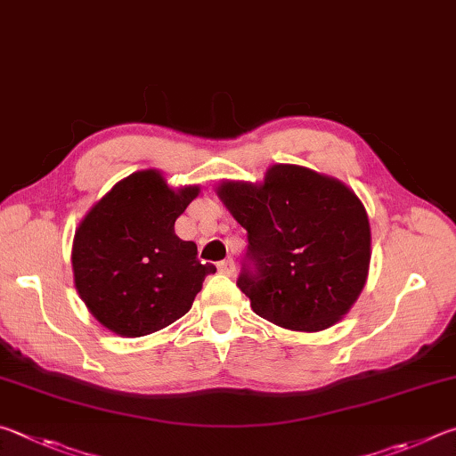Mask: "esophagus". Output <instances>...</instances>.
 I'll list each match as a JSON object with an SVG mask.
<instances>
[{
	"instance_id": "obj_1",
	"label": "esophagus",
	"mask_w": 456,
	"mask_h": 456,
	"mask_svg": "<svg viewBox=\"0 0 456 456\" xmlns=\"http://www.w3.org/2000/svg\"><path fill=\"white\" fill-rule=\"evenodd\" d=\"M218 270H220V274L232 276V274L236 273V265H234V260H232V258H228V260H222V262H218Z\"/></svg>"
}]
</instances>
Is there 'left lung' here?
Returning <instances> with one entry per match:
<instances>
[{"mask_svg": "<svg viewBox=\"0 0 456 456\" xmlns=\"http://www.w3.org/2000/svg\"><path fill=\"white\" fill-rule=\"evenodd\" d=\"M216 194L248 232L238 289L258 316L318 332L348 314L369 278L370 224L345 182L297 164L270 166L262 182L222 180Z\"/></svg>", "mask_w": 456, "mask_h": 456, "instance_id": "8db88e82", "label": "left lung"}]
</instances>
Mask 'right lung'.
Returning a JSON list of instances; mask_svg holds the SVG:
<instances>
[{"label":"right lung","instance_id":"right-lung-1","mask_svg":"<svg viewBox=\"0 0 456 456\" xmlns=\"http://www.w3.org/2000/svg\"><path fill=\"white\" fill-rule=\"evenodd\" d=\"M200 186L170 188L159 170L119 180L76 228L71 244L74 284L90 314L126 338L146 337L191 308L214 265L198 260L194 242L174 222Z\"/></svg>","mask_w":456,"mask_h":456}]
</instances>
